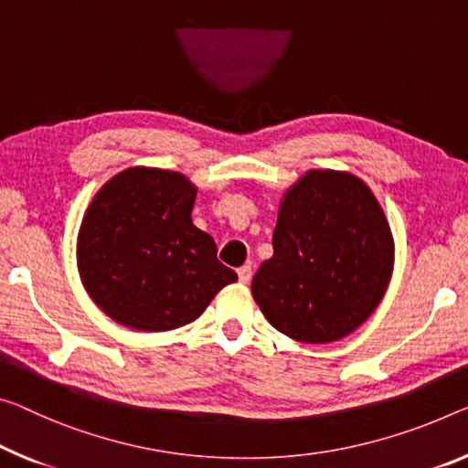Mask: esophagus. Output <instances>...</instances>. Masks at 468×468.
<instances>
[{"mask_svg":"<svg viewBox=\"0 0 468 468\" xmlns=\"http://www.w3.org/2000/svg\"><path fill=\"white\" fill-rule=\"evenodd\" d=\"M250 276H253V268H250V265H242V268H239V280L242 284H249Z\"/></svg>","mask_w":468,"mask_h":468,"instance_id":"obj_1","label":"esophagus"}]
</instances>
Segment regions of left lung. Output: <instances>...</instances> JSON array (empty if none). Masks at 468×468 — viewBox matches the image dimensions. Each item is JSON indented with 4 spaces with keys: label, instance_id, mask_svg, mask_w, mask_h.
I'll list each match as a JSON object with an SVG mask.
<instances>
[{
    "label": "left lung",
    "instance_id": "1",
    "mask_svg": "<svg viewBox=\"0 0 468 468\" xmlns=\"http://www.w3.org/2000/svg\"><path fill=\"white\" fill-rule=\"evenodd\" d=\"M391 271V228L372 190L347 171L314 169L286 190L274 255L250 291L282 335L333 343L370 318Z\"/></svg>",
    "mask_w": 468,
    "mask_h": 468
}]
</instances>
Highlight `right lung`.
I'll return each instance as SVG.
<instances>
[{
  "mask_svg": "<svg viewBox=\"0 0 468 468\" xmlns=\"http://www.w3.org/2000/svg\"><path fill=\"white\" fill-rule=\"evenodd\" d=\"M197 186L177 171L132 167L109 179L83 215L77 265L85 291L117 324L163 333L190 324L239 280L192 224Z\"/></svg>",
  "mask_w": 468,
  "mask_h": 468,
  "instance_id": "add662e5",
  "label": "right lung"
}]
</instances>
